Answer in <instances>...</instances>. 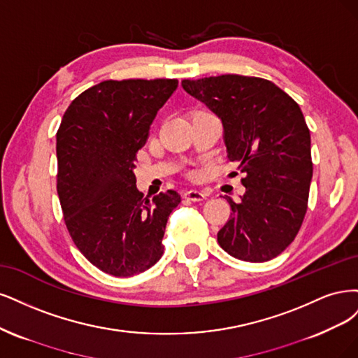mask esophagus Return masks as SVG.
I'll return each mask as SVG.
<instances>
[{
  "label": "esophagus",
  "instance_id": "34e87169",
  "mask_svg": "<svg viewBox=\"0 0 358 358\" xmlns=\"http://www.w3.org/2000/svg\"><path fill=\"white\" fill-rule=\"evenodd\" d=\"M184 198L187 201H193V202H201L203 199H206V193L201 192V190H189L184 193Z\"/></svg>",
  "mask_w": 358,
  "mask_h": 358
}]
</instances>
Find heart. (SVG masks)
Segmentation results:
<instances>
[{
	"mask_svg": "<svg viewBox=\"0 0 358 358\" xmlns=\"http://www.w3.org/2000/svg\"><path fill=\"white\" fill-rule=\"evenodd\" d=\"M199 113H205V111H199Z\"/></svg>",
	"mask_w": 358,
	"mask_h": 358,
	"instance_id": "heart-1",
	"label": "heart"
}]
</instances>
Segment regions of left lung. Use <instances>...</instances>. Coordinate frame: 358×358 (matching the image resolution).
I'll use <instances>...</instances> for the list:
<instances>
[{
  "instance_id": "obj_1",
  "label": "left lung",
  "mask_w": 358,
  "mask_h": 358,
  "mask_svg": "<svg viewBox=\"0 0 358 358\" xmlns=\"http://www.w3.org/2000/svg\"><path fill=\"white\" fill-rule=\"evenodd\" d=\"M223 124L230 162L245 172V193L217 234L244 262H268L292 244L306 214L313 180L310 135L301 107L269 80L238 74L182 80Z\"/></svg>"
}]
</instances>
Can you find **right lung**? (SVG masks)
Segmentation results:
<instances>
[{
	"label": "right lung",
	"mask_w": 358,
	"mask_h": 358,
	"mask_svg": "<svg viewBox=\"0 0 358 358\" xmlns=\"http://www.w3.org/2000/svg\"><path fill=\"white\" fill-rule=\"evenodd\" d=\"M178 87L176 78L107 80L80 94L56 134L57 194L68 232L102 272L132 276L164 255L176 190L144 199L134 174L150 124Z\"/></svg>",
	"instance_id": "1"
}]
</instances>
